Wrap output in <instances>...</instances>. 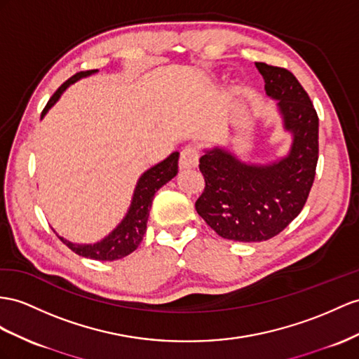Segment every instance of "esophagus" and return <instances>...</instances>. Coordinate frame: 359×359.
I'll return each instance as SVG.
<instances>
[{
    "label": "esophagus",
    "instance_id": "esophagus-1",
    "mask_svg": "<svg viewBox=\"0 0 359 359\" xmlns=\"http://www.w3.org/2000/svg\"><path fill=\"white\" fill-rule=\"evenodd\" d=\"M198 165V150L196 147H187V149H183L180 153V162H179V167L182 171L185 170H192L196 168Z\"/></svg>",
    "mask_w": 359,
    "mask_h": 359
}]
</instances>
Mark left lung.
Masks as SVG:
<instances>
[{"label": "left lung", "instance_id": "8db88e82", "mask_svg": "<svg viewBox=\"0 0 359 359\" xmlns=\"http://www.w3.org/2000/svg\"><path fill=\"white\" fill-rule=\"evenodd\" d=\"M265 94L278 100L290 151L269 163H247L224 147L200 158L205 191L197 214L226 240L259 243L280 233L306 203L318 161V116L299 80L288 69L256 62Z\"/></svg>", "mask_w": 359, "mask_h": 359}]
</instances>
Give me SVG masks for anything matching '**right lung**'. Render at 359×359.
Listing matches in <instances>:
<instances>
[{
    "label": "right lung",
    "mask_w": 359,
    "mask_h": 359,
    "mask_svg": "<svg viewBox=\"0 0 359 359\" xmlns=\"http://www.w3.org/2000/svg\"><path fill=\"white\" fill-rule=\"evenodd\" d=\"M95 72H98V69L81 71L77 72L76 76L68 79L65 83L54 92L47 106L42 110L41 118L47 115L48 110L57 103V100L62 97L63 92H65L72 83H76L80 79L95 74ZM177 171L179 151H174L167 159H163L162 162L156 163L154 167L142 172V176L136 182L130 208H128L126 217L112 232L103 238V240H100L94 244H77L57 235L59 240L65 245H68L74 253L83 256V258L95 261H116L124 258L127 255H130L137 249V245L141 244L144 233L147 231V219H149L150 215V208L154 194L165 185V183H168L171 179L176 177Z\"/></svg>",
    "instance_id": "obj_1"
}]
</instances>
